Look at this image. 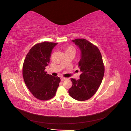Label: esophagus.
<instances>
[{
  "mask_svg": "<svg viewBox=\"0 0 131 131\" xmlns=\"http://www.w3.org/2000/svg\"><path fill=\"white\" fill-rule=\"evenodd\" d=\"M66 79V78H63V77H61V81H64V80H65Z\"/></svg>",
  "mask_w": 131,
  "mask_h": 131,
  "instance_id": "obj_1",
  "label": "esophagus"
}]
</instances>
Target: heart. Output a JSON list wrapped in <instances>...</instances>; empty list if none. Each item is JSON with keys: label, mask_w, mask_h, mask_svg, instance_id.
<instances>
[{"label": "heart", "mask_w": 131, "mask_h": 131, "mask_svg": "<svg viewBox=\"0 0 131 131\" xmlns=\"http://www.w3.org/2000/svg\"><path fill=\"white\" fill-rule=\"evenodd\" d=\"M66 51H74V52H75V50L74 48H73V47H69L68 49L66 50Z\"/></svg>", "instance_id": "1"}]
</instances>
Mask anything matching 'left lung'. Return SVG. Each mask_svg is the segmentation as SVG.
Segmentation results:
<instances>
[{"instance_id":"8db88e82","label":"left lung","mask_w":131,"mask_h":131,"mask_svg":"<svg viewBox=\"0 0 131 131\" xmlns=\"http://www.w3.org/2000/svg\"><path fill=\"white\" fill-rule=\"evenodd\" d=\"M72 41L81 51L78 66L81 72L80 79H71L72 86L69 90L70 96L83 101L90 99L97 91L105 73L102 55L99 48L85 39Z\"/></svg>"}]
</instances>
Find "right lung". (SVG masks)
I'll use <instances>...</instances> for the list:
<instances>
[{
	"mask_svg": "<svg viewBox=\"0 0 131 131\" xmlns=\"http://www.w3.org/2000/svg\"><path fill=\"white\" fill-rule=\"evenodd\" d=\"M58 43L45 41L33 46L26 55L23 66L24 82L33 96L46 101L56 94L60 78L47 74L45 67L50 61L53 48Z\"/></svg>",
	"mask_w": 131,
	"mask_h": 131,
	"instance_id": "obj_1",
	"label": "right lung"
}]
</instances>
